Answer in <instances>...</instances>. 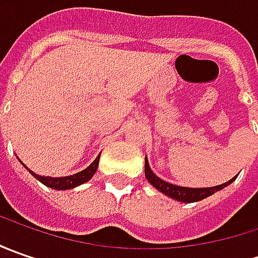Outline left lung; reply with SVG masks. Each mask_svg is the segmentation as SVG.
Returning a JSON list of instances; mask_svg holds the SVG:
<instances>
[{
	"label": "left lung",
	"instance_id": "8db88e82",
	"mask_svg": "<svg viewBox=\"0 0 258 258\" xmlns=\"http://www.w3.org/2000/svg\"><path fill=\"white\" fill-rule=\"evenodd\" d=\"M145 176L148 179V182L152 186H155L159 192L165 194L166 197L176 200L179 203H197L201 201L204 198L213 195L217 191H221L225 186H228L230 183L235 181L237 176L231 178L230 181L221 183V185H215V186H210V188H186V186H179V185H173L171 182H166L164 179H161L159 176H156L154 171L151 169L148 158H145Z\"/></svg>",
	"mask_w": 258,
	"mask_h": 258
}]
</instances>
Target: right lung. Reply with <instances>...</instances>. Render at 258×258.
Listing matches in <instances>:
<instances>
[{"label": "right lung", "mask_w": 258, "mask_h": 258, "mask_svg": "<svg viewBox=\"0 0 258 258\" xmlns=\"http://www.w3.org/2000/svg\"><path fill=\"white\" fill-rule=\"evenodd\" d=\"M99 159H100V155H99V156H97V158H96L93 162L89 165L86 169L80 171V172L75 173V175L60 176V178H53V176H41V175H38V173L33 172V171H31L30 168H27V166H25L23 162H21V159L18 158V161L24 165L25 169L31 173L35 179H38L40 182L44 183L45 186H48V188H53V189H57V191L72 189V188H76V186H79V185H82V183L90 181V179H92V176H93L94 173H96V171H97V166H99Z\"/></svg>", "instance_id": "right-lung-1"}]
</instances>
